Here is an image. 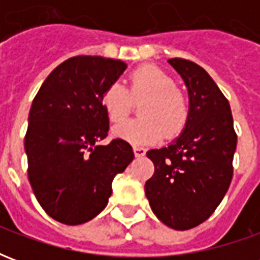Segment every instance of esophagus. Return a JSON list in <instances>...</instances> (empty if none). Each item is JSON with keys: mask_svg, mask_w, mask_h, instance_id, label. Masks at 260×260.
Listing matches in <instances>:
<instances>
[{"mask_svg": "<svg viewBox=\"0 0 260 260\" xmlns=\"http://www.w3.org/2000/svg\"><path fill=\"white\" fill-rule=\"evenodd\" d=\"M134 153H135V157H142V156L146 154V149L145 147L134 146Z\"/></svg>", "mask_w": 260, "mask_h": 260, "instance_id": "obj_1", "label": "esophagus"}]
</instances>
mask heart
<instances>
[{
	"label": "heart",
	"mask_w": 260,
	"mask_h": 260,
	"mask_svg": "<svg viewBox=\"0 0 260 260\" xmlns=\"http://www.w3.org/2000/svg\"><path fill=\"white\" fill-rule=\"evenodd\" d=\"M143 100L138 114L114 128V135L134 145H149L182 132L189 118L185 94L173 78L154 65H143L129 75V90L119 82L107 86L102 97L103 108L111 122H119L129 114L132 102Z\"/></svg>",
	"instance_id": "heart-1"
}]
</instances>
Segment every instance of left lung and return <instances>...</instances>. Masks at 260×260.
<instances>
[{
	"instance_id": "obj_1",
	"label": "left lung",
	"mask_w": 260,
	"mask_h": 260,
	"mask_svg": "<svg viewBox=\"0 0 260 260\" xmlns=\"http://www.w3.org/2000/svg\"><path fill=\"white\" fill-rule=\"evenodd\" d=\"M189 96V118L173 143L146 156L154 174L145 184L153 213L171 229H193L210 217L233 180L237 134L229 100L205 69L169 59Z\"/></svg>"
}]
</instances>
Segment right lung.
<instances>
[{
    "instance_id": "obj_1",
    "label": "right lung",
    "mask_w": 260,
    "mask_h": 260,
    "mask_svg": "<svg viewBox=\"0 0 260 260\" xmlns=\"http://www.w3.org/2000/svg\"><path fill=\"white\" fill-rule=\"evenodd\" d=\"M126 69L124 61L78 55L59 64L31 103L25 136L27 175L50 217L78 225L107 206L114 177L134 160L128 142L108 134L102 97Z\"/></svg>"
}]
</instances>
